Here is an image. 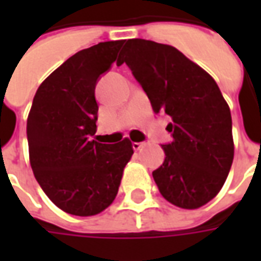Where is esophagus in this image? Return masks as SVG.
<instances>
[{
	"label": "esophagus",
	"mask_w": 261,
	"mask_h": 261,
	"mask_svg": "<svg viewBox=\"0 0 261 261\" xmlns=\"http://www.w3.org/2000/svg\"><path fill=\"white\" fill-rule=\"evenodd\" d=\"M145 145V142H133V148L136 149V151H138V149H141L142 147Z\"/></svg>",
	"instance_id": "obj_1"
}]
</instances>
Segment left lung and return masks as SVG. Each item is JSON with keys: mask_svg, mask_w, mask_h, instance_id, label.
Listing matches in <instances>:
<instances>
[{"mask_svg": "<svg viewBox=\"0 0 261 261\" xmlns=\"http://www.w3.org/2000/svg\"><path fill=\"white\" fill-rule=\"evenodd\" d=\"M130 67L155 113L170 116L173 141L152 176L165 200L196 210L217 196L233 161L232 117L217 82L169 44L130 39L117 60Z\"/></svg>", "mask_w": 261, "mask_h": 261, "instance_id": "left-lung-1", "label": "left lung"}]
</instances>
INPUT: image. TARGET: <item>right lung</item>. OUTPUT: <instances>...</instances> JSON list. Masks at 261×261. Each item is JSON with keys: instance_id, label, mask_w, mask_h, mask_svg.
Instances as JSON below:
<instances>
[{"instance_id": "add662e5", "label": "right lung", "mask_w": 261, "mask_h": 261, "mask_svg": "<svg viewBox=\"0 0 261 261\" xmlns=\"http://www.w3.org/2000/svg\"><path fill=\"white\" fill-rule=\"evenodd\" d=\"M124 40L102 42L69 57L43 81L26 123L29 161L46 196L64 213H102L119 192L133 156L128 138L114 145L91 140L96 133L95 86Z\"/></svg>"}]
</instances>
